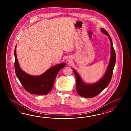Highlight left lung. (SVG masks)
I'll return each instance as SVG.
<instances>
[{
  "label": "left lung",
  "instance_id": "1",
  "mask_svg": "<svg viewBox=\"0 0 131 131\" xmlns=\"http://www.w3.org/2000/svg\"><path fill=\"white\" fill-rule=\"evenodd\" d=\"M101 31L109 37L111 43V56L108 67L103 77L95 83L86 84L82 80L80 76L75 70H73L76 80V91L81 96L85 98L95 97L100 93L108 86L111 81L113 71L116 63V53L114 50L111 37L108 33L103 28Z\"/></svg>",
  "mask_w": 131,
  "mask_h": 131
}]
</instances>
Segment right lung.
I'll return each instance as SVG.
<instances>
[{
  "mask_svg": "<svg viewBox=\"0 0 131 131\" xmlns=\"http://www.w3.org/2000/svg\"><path fill=\"white\" fill-rule=\"evenodd\" d=\"M14 50V68L16 74L25 90L28 93L37 95H45L51 90L56 76L59 71L66 66L64 63L50 67L46 72L39 76H32L24 72L20 67Z\"/></svg>",
  "mask_w": 131,
  "mask_h": 131,
  "instance_id": "1",
  "label": "right lung"
}]
</instances>
